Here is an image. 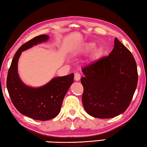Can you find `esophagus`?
I'll return each instance as SVG.
<instances>
[{
    "label": "esophagus",
    "instance_id": "34e87169",
    "mask_svg": "<svg viewBox=\"0 0 147 147\" xmlns=\"http://www.w3.org/2000/svg\"><path fill=\"white\" fill-rule=\"evenodd\" d=\"M81 78V76L79 73H76L75 75H74V79H75V81H78L80 80Z\"/></svg>",
    "mask_w": 147,
    "mask_h": 147
}]
</instances>
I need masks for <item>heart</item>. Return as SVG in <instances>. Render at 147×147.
<instances>
[{"instance_id": "b5f03b06", "label": "heart", "mask_w": 147, "mask_h": 147, "mask_svg": "<svg viewBox=\"0 0 147 147\" xmlns=\"http://www.w3.org/2000/svg\"><path fill=\"white\" fill-rule=\"evenodd\" d=\"M96 46V45L94 42H90L86 44V45H84V48H83V51H90L92 50V49L95 48Z\"/></svg>"}]
</instances>
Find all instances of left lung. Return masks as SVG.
Instances as JSON below:
<instances>
[{"label": "left lung", "mask_w": 147, "mask_h": 147, "mask_svg": "<svg viewBox=\"0 0 147 147\" xmlns=\"http://www.w3.org/2000/svg\"><path fill=\"white\" fill-rule=\"evenodd\" d=\"M82 101L87 114L109 119L123 114L129 106L138 84L134 58L117 38L109 56L82 69Z\"/></svg>", "instance_id": "8db88e82"}]
</instances>
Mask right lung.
I'll return each mask as SVG.
<instances>
[{"label":"right lung","mask_w":147,"mask_h":147,"mask_svg":"<svg viewBox=\"0 0 147 147\" xmlns=\"http://www.w3.org/2000/svg\"><path fill=\"white\" fill-rule=\"evenodd\" d=\"M49 36L40 35L26 42L17 51L7 74L6 85L10 98L17 110L33 119L47 121L60 112L64 97L74 82V74L56 77L45 85L32 87L24 84L18 73V62L22 51L46 42Z\"/></svg>","instance_id":"add662e5"}]
</instances>
